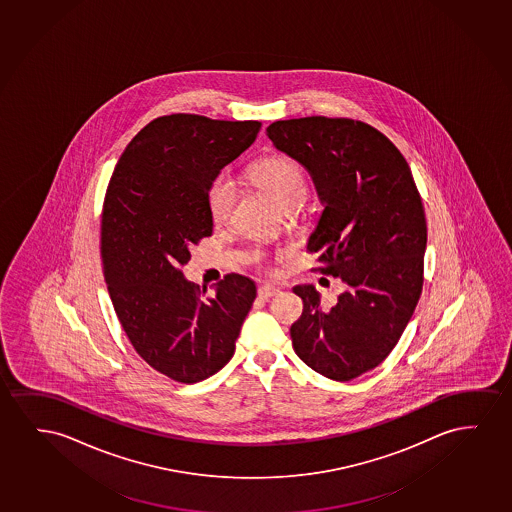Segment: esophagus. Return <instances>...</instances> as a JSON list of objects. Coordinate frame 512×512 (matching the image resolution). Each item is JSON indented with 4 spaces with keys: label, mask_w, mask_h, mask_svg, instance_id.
I'll list each match as a JSON object with an SVG mask.
<instances>
[{
    "label": "esophagus",
    "mask_w": 512,
    "mask_h": 512,
    "mask_svg": "<svg viewBox=\"0 0 512 512\" xmlns=\"http://www.w3.org/2000/svg\"><path fill=\"white\" fill-rule=\"evenodd\" d=\"M279 293H281V289L270 286V284L260 286V289H258V296H260L261 300H272V298L279 295Z\"/></svg>",
    "instance_id": "1"
}]
</instances>
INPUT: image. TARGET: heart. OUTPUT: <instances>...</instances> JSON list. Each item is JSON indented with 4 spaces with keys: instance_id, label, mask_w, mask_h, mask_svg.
Returning a JSON list of instances; mask_svg holds the SVG:
<instances>
[{
    "instance_id": "obj_1",
    "label": "heart",
    "mask_w": 512,
    "mask_h": 512,
    "mask_svg": "<svg viewBox=\"0 0 512 512\" xmlns=\"http://www.w3.org/2000/svg\"><path fill=\"white\" fill-rule=\"evenodd\" d=\"M249 175L258 186L274 198L281 209H296L305 203L309 195V186L303 175L302 166L293 159L282 156L263 159L252 166ZM237 195V182L231 179L230 175L221 173L212 180L207 191V207L214 223L223 224L230 219Z\"/></svg>"
}]
</instances>
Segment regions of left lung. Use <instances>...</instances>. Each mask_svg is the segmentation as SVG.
Masks as SVG:
<instances>
[{
    "instance_id": "obj_1",
    "label": "left lung",
    "mask_w": 512,
    "mask_h": 512,
    "mask_svg": "<svg viewBox=\"0 0 512 512\" xmlns=\"http://www.w3.org/2000/svg\"><path fill=\"white\" fill-rule=\"evenodd\" d=\"M267 135L312 177L324 209L307 249L319 252L323 274L346 284L330 310L312 284L293 288L303 300L293 349L317 374L351 381L393 351L418 305L423 203L404 156L368 124L303 117L275 121Z\"/></svg>"
}]
</instances>
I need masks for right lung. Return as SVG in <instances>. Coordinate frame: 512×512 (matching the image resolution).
Segmentation results:
<instances>
[{"mask_svg": "<svg viewBox=\"0 0 512 512\" xmlns=\"http://www.w3.org/2000/svg\"><path fill=\"white\" fill-rule=\"evenodd\" d=\"M258 121L158 117L124 149L108 184L101 258L123 330L154 370L200 382L231 360L256 284L228 274L203 298L182 274L191 245L212 235L207 191L249 149Z\"/></svg>", "mask_w": 512, "mask_h": 512, "instance_id": "right-lung-1", "label": "right lung"}]
</instances>
